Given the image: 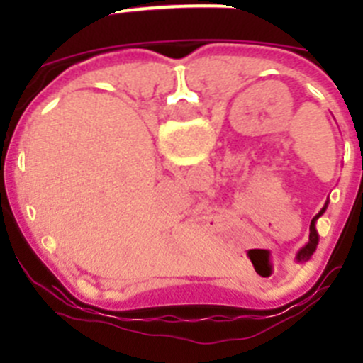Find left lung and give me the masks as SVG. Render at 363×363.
Masks as SVG:
<instances>
[{
    "label": "left lung",
    "instance_id": "left-lung-1",
    "mask_svg": "<svg viewBox=\"0 0 363 363\" xmlns=\"http://www.w3.org/2000/svg\"><path fill=\"white\" fill-rule=\"evenodd\" d=\"M323 211H325V207H323V209L320 211V213L313 218V221H311V227H309V243H307V245L303 247V249H301L300 255H298V259L309 258V256L314 252V249H316V243H318V234H316V229H314V221H316L320 216H322Z\"/></svg>",
    "mask_w": 363,
    "mask_h": 363
}]
</instances>
